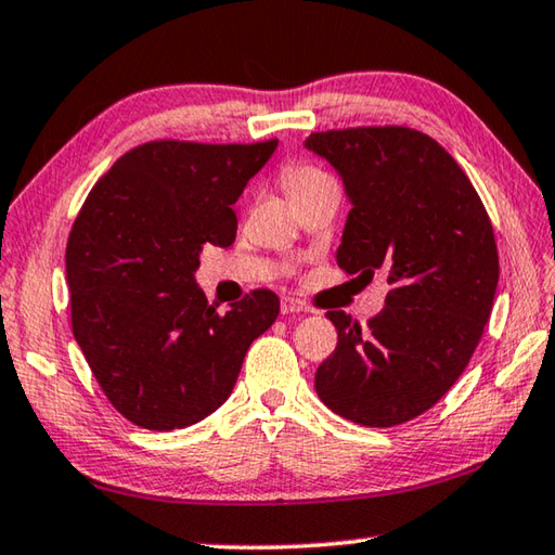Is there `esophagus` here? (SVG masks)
I'll use <instances>...</instances> for the list:
<instances>
[{
    "instance_id": "obj_1",
    "label": "esophagus",
    "mask_w": 555,
    "mask_h": 555,
    "mask_svg": "<svg viewBox=\"0 0 555 555\" xmlns=\"http://www.w3.org/2000/svg\"><path fill=\"white\" fill-rule=\"evenodd\" d=\"M308 308H306V304L304 300H298V298H281V313L284 315H288V313H306Z\"/></svg>"
}]
</instances>
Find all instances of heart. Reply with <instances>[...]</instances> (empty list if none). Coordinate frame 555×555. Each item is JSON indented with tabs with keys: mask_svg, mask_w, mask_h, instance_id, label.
Returning a JSON list of instances; mask_svg holds the SVG:
<instances>
[{
	"mask_svg": "<svg viewBox=\"0 0 555 555\" xmlns=\"http://www.w3.org/2000/svg\"><path fill=\"white\" fill-rule=\"evenodd\" d=\"M281 183H284V191L288 198L296 201V198H300V195H306V193L315 191V188L331 183V176L323 173L321 168H315V166L296 164V166L284 168V173H281Z\"/></svg>",
	"mask_w": 555,
	"mask_h": 555,
	"instance_id": "1",
	"label": "heart"
}]
</instances>
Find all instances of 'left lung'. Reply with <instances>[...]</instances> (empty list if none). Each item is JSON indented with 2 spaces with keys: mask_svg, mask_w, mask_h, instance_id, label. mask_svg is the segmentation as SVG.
I'll list each match as a JSON object with an SVG mask.
<instances>
[{
  "mask_svg": "<svg viewBox=\"0 0 555 555\" xmlns=\"http://www.w3.org/2000/svg\"><path fill=\"white\" fill-rule=\"evenodd\" d=\"M306 149L331 162L352 205L337 267L389 281L387 306L367 327L327 311L337 347L315 372V391L354 424L399 426L453 387L480 343L500 281L490 215L424 131H315Z\"/></svg>",
  "mask_w": 555,
  "mask_h": 555,
  "instance_id": "8db88e82",
  "label": "left lung"
}]
</instances>
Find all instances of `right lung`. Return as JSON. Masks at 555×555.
Wrapping results in <instances>:
<instances>
[{"instance_id": "obj_1", "label": "right lung", "mask_w": 555, "mask_h": 555, "mask_svg": "<svg viewBox=\"0 0 555 555\" xmlns=\"http://www.w3.org/2000/svg\"><path fill=\"white\" fill-rule=\"evenodd\" d=\"M276 144L146 142L82 203L65 249L73 335L131 424L173 430L210 416L249 345L276 321L274 291L218 313L195 284L203 244L234 242L232 205Z\"/></svg>"}]
</instances>
